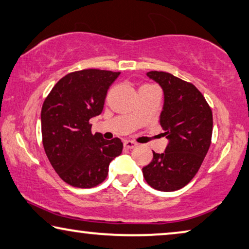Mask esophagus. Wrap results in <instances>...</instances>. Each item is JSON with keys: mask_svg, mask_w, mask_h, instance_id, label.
Segmentation results:
<instances>
[{"mask_svg": "<svg viewBox=\"0 0 249 249\" xmlns=\"http://www.w3.org/2000/svg\"><path fill=\"white\" fill-rule=\"evenodd\" d=\"M137 144L133 141H124V147L125 148H134Z\"/></svg>", "mask_w": 249, "mask_h": 249, "instance_id": "1", "label": "esophagus"}]
</instances>
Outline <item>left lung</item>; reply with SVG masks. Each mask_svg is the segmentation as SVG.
I'll list each match as a JSON object with an SVG mask.
<instances>
[{
    "label": "left lung",
    "mask_w": 249,
    "mask_h": 249,
    "mask_svg": "<svg viewBox=\"0 0 249 249\" xmlns=\"http://www.w3.org/2000/svg\"><path fill=\"white\" fill-rule=\"evenodd\" d=\"M146 75L163 89L160 124L169 144L163 153L153 152V160L142 169L143 177L157 190L176 191L194 179L209 150L213 112L191 83L164 71Z\"/></svg>",
    "instance_id": "1"
}]
</instances>
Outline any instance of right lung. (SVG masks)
Returning a JSON list of instances; mask_svg holds the SVG:
<instances>
[{"mask_svg":"<svg viewBox=\"0 0 249 249\" xmlns=\"http://www.w3.org/2000/svg\"><path fill=\"white\" fill-rule=\"evenodd\" d=\"M121 72L84 69L62 77L44 99L41 133L44 151L58 176L72 187L92 188L108 174L123 150L118 137L91 133L89 120L103 112L107 90Z\"/></svg>","mask_w":249,"mask_h":249,"instance_id":"right-lung-1","label":"right lung"}]
</instances>
